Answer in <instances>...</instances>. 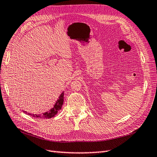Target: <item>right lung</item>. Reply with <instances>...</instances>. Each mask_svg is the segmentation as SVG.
Wrapping results in <instances>:
<instances>
[{
	"label": "right lung",
	"instance_id": "add662e5",
	"mask_svg": "<svg viewBox=\"0 0 157 157\" xmlns=\"http://www.w3.org/2000/svg\"><path fill=\"white\" fill-rule=\"evenodd\" d=\"M63 96H64V93L63 92L61 94L60 96L59 97V99L57 100L56 103L54 105L53 108L51 109L49 112L43 113L42 114H29V113H28V114L31 115L33 117L39 118H51L54 117V116L57 114V113L61 109L62 105L63 104Z\"/></svg>",
	"mask_w": 157,
	"mask_h": 157
}]
</instances>
